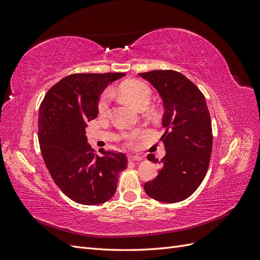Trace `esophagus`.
<instances>
[{
    "label": "esophagus",
    "mask_w": 260,
    "mask_h": 260,
    "mask_svg": "<svg viewBox=\"0 0 260 260\" xmlns=\"http://www.w3.org/2000/svg\"><path fill=\"white\" fill-rule=\"evenodd\" d=\"M129 160H131V161H141V160H143V157H140V156H130V157H129Z\"/></svg>",
    "instance_id": "34e87169"
}]
</instances>
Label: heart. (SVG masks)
Here are the masks:
<instances>
[{
    "label": "heart",
    "instance_id": "heart-1",
    "mask_svg": "<svg viewBox=\"0 0 260 260\" xmlns=\"http://www.w3.org/2000/svg\"><path fill=\"white\" fill-rule=\"evenodd\" d=\"M118 92L121 95L129 101L138 108H144L152 96V90L146 82L142 80H127L120 83L119 88H118ZM112 103V93L109 90H105L101 94L99 103H98V109L99 113L102 116H105L109 113V108H111ZM140 135L135 133V135H121L120 139L125 141V142H136L137 140L140 139Z\"/></svg>",
    "mask_w": 260,
    "mask_h": 260
}]
</instances>
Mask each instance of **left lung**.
Here are the masks:
<instances>
[{"label": "left lung", "mask_w": 260, "mask_h": 260, "mask_svg": "<svg viewBox=\"0 0 260 260\" xmlns=\"http://www.w3.org/2000/svg\"><path fill=\"white\" fill-rule=\"evenodd\" d=\"M141 77L153 84L164 102L161 141L166 155L158 161V176L144 184L146 194L162 203L191 196L205 178L212 149L211 120L205 96L185 76L175 70H152Z\"/></svg>", "instance_id": "1"}]
</instances>
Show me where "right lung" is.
Masks as SVG:
<instances>
[{"instance_id":"obj_1","label":"right lung","mask_w":260,"mask_h":260,"mask_svg":"<svg viewBox=\"0 0 260 260\" xmlns=\"http://www.w3.org/2000/svg\"><path fill=\"white\" fill-rule=\"evenodd\" d=\"M122 73L73 74L54 84L40 105L38 136L45 166L70 200L98 205L111 200L118 174L128 166L123 153L102 151L86 142V122L96 118L100 93Z\"/></svg>"}]
</instances>
